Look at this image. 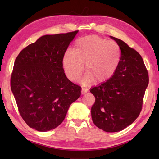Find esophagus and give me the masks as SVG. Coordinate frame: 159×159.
<instances>
[{"instance_id": "obj_1", "label": "esophagus", "mask_w": 159, "mask_h": 159, "mask_svg": "<svg viewBox=\"0 0 159 159\" xmlns=\"http://www.w3.org/2000/svg\"><path fill=\"white\" fill-rule=\"evenodd\" d=\"M88 91V88H82V89H81V94H82V95H84V94L87 93Z\"/></svg>"}]
</instances>
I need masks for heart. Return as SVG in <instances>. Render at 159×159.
<instances>
[{
	"label": "heart",
	"instance_id": "b5f03b06",
	"mask_svg": "<svg viewBox=\"0 0 159 159\" xmlns=\"http://www.w3.org/2000/svg\"><path fill=\"white\" fill-rule=\"evenodd\" d=\"M121 52L114 41H107L96 35L77 39L73 50H67L62 56V66L71 81H78L84 71L87 73L83 81L101 83L114 76L119 65Z\"/></svg>",
	"mask_w": 159,
	"mask_h": 159
}]
</instances>
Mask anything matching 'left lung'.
<instances>
[{"label":"left lung","instance_id":"left-lung-1","mask_svg":"<svg viewBox=\"0 0 159 159\" xmlns=\"http://www.w3.org/2000/svg\"><path fill=\"white\" fill-rule=\"evenodd\" d=\"M110 37L120 46V61L111 79L90 90L95 98L91 116L97 127L115 133L127 128L139 116L149 75L135 50L121 40Z\"/></svg>","mask_w":159,"mask_h":159}]
</instances>
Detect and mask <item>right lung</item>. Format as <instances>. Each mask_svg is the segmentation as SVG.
Listing matches in <instances>:
<instances>
[{
	"label": "right lung",
	"instance_id": "right-lung-1",
	"mask_svg": "<svg viewBox=\"0 0 159 159\" xmlns=\"http://www.w3.org/2000/svg\"><path fill=\"white\" fill-rule=\"evenodd\" d=\"M78 31L45 35L21 51L10 79L19 112L29 127L46 132L60 125L81 87L67 79L61 60Z\"/></svg>",
	"mask_w": 159,
	"mask_h": 159
}]
</instances>
